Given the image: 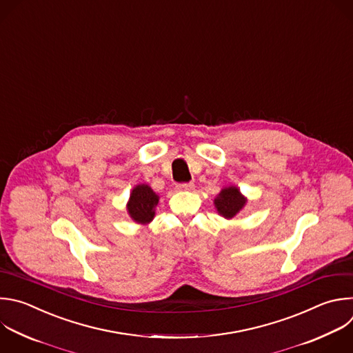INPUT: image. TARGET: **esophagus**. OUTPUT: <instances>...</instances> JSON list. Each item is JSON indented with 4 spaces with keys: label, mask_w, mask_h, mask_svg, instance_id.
<instances>
[{
    "label": "esophagus",
    "mask_w": 353,
    "mask_h": 353,
    "mask_svg": "<svg viewBox=\"0 0 353 353\" xmlns=\"http://www.w3.org/2000/svg\"><path fill=\"white\" fill-rule=\"evenodd\" d=\"M177 188H179L180 191H192V190L195 188V185H194V183H185V184L177 185Z\"/></svg>",
    "instance_id": "esophagus-1"
}]
</instances>
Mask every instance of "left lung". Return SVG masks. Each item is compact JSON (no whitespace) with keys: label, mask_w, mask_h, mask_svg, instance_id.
<instances>
[{"label":"left lung","mask_w":353,"mask_h":353,"mask_svg":"<svg viewBox=\"0 0 353 353\" xmlns=\"http://www.w3.org/2000/svg\"><path fill=\"white\" fill-rule=\"evenodd\" d=\"M247 203L248 198L243 195L237 185L223 187L213 201L217 213L227 220L236 217L245 208Z\"/></svg>","instance_id":"left-lung-1"}]
</instances>
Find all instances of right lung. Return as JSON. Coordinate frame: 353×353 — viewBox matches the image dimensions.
<instances>
[{
    "instance_id": "1",
    "label": "right lung",
    "mask_w": 353,
    "mask_h": 353,
    "mask_svg": "<svg viewBox=\"0 0 353 353\" xmlns=\"http://www.w3.org/2000/svg\"><path fill=\"white\" fill-rule=\"evenodd\" d=\"M159 195L148 184H137L133 187L126 209L130 219L139 224H150L155 217V209Z\"/></svg>"
}]
</instances>
